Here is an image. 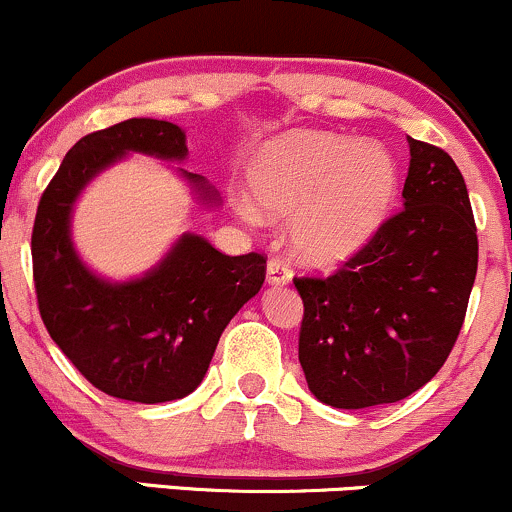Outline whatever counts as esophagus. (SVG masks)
<instances>
[{"instance_id": "obj_1", "label": "esophagus", "mask_w": 512, "mask_h": 512, "mask_svg": "<svg viewBox=\"0 0 512 512\" xmlns=\"http://www.w3.org/2000/svg\"><path fill=\"white\" fill-rule=\"evenodd\" d=\"M266 275H268V283H271V285H285V283H290V280H292L290 266H287V263L280 256H273L271 261H268Z\"/></svg>"}]
</instances>
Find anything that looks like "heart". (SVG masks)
Instances as JSON below:
<instances>
[{"label": "heart", "instance_id": "heart-1", "mask_svg": "<svg viewBox=\"0 0 512 512\" xmlns=\"http://www.w3.org/2000/svg\"><path fill=\"white\" fill-rule=\"evenodd\" d=\"M251 200H239L246 222L263 213L292 217L295 254L333 266L358 254L380 232L399 193V166L389 149L333 132H292L256 154Z\"/></svg>", "mask_w": 512, "mask_h": 512}]
</instances>
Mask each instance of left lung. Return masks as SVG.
<instances>
[{"instance_id": "left-lung-1", "label": "left lung", "mask_w": 512, "mask_h": 512, "mask_svg": "<svg viewBox=\"0 0 512 512\" xmlns=\"http://www.w3.org/2000/svg\"><path fill=\"white\" fill-rule=\"evenodd\" d=\"M404 210L329 278H295L304 302L300 365L333 409L406 399L455 346L479 241L467 183L440 147L409 137Z\"/></svg>"}]
</instances>
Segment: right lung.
<instances>
[{"mask_svg": "<svg viewBox=\"0 0 512 512\" xmlns=\"http://www.w3.org/2000/svg\"><path fill=\"white\" fill-rule=\"evenodd\" d=\"M128 152L183 162L186 132L154 118H130L82 137L38 203L31 237L33 283L50 338L108 396L162 404L191 394L208 372L234 314L261 290L266 258L225 256L208 239L183 234L142 278H101L72 244V210L86 183ZM181 171L205 205L217 193Z\"/></svg>", "mask_w": 512, "mask_h": 512, "instance_id": "add662e5", "label": "right lung"}]
</instances>
